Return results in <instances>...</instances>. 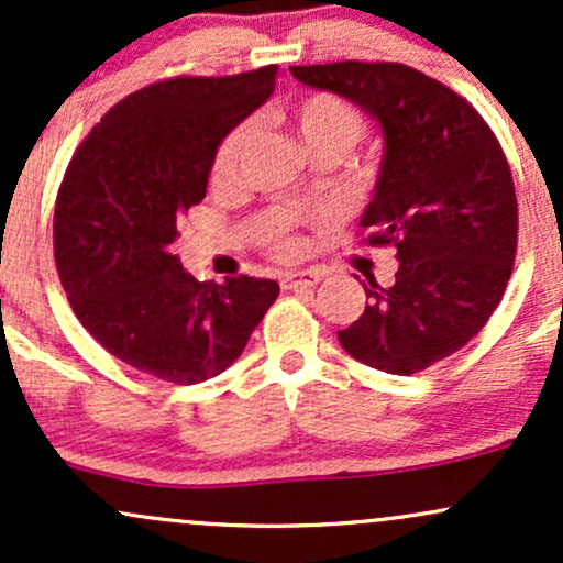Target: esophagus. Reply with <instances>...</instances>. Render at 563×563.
Segmentation results:
<instances>
[{"instance_id":"34e87169","label":"esophagus","mask_w":563,"mask_h":563,"mask_svg":"<svg viewBox=\"0 0 563 563\" xmlns=\"http://www.w3.org/2000/svg\"><path fill=\"white\" fill-rule=\"evenodd\" d=\"M322 269H301V273H286L280 277V286L286 290L296 288H314L322 280Z\"/></svg>"}]
</instances>
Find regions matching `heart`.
<instances>
[{
  "label": "heart",
  "mask_w": 563,
  "mask_h": 563,
  "mask_svg": "<svg viewBox=\"0 0 563 563\" xmlns=\"http://www.w3.org/2000/svg\"><path fill=\"white\" fill-rule=\"evenodd\" d=\"M288 121L294 126L296 137L307 147V153L325 151V147H335V151L346 153L360 140V134H363V119H360V113L349 102L341 100V97L325 92L309 95L301 102H296L290 108ZM249 140L251 124H241L224 137L214 161V174L219 179H230L235 174L245 147H249ZM275 249L288 256L299 249V243L286 230H280L275 235Z\"/></svg>",
  "instance_id": "b5f03b06"
}]
</instances>
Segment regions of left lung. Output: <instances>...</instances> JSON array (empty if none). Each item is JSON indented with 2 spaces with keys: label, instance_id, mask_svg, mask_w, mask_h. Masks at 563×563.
I'll return each instance as SVG.
<instances>
[{
  "label": "left lung",
  "instance_id": "obj_1",
  "mask_svg": "<svg viewBox=\"0 0 563 563\" xmlns=\"http://www.w3.org/2000/svg\"><path fill=\"white\" fill-rule=\"evenodd\" d=\"M294 79L376 119L384 158L360 219L373 245H397V280L371 277L341 346L410 376L466 346L495 312L516 256V192L493 129L471 102L402 63L294 66Z\"/></svg>",
  "mask_w": 563,
  "mask_h": 563
}]
</instances>
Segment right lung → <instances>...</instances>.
Masks as SVG:
<instances>
[{"instance_id": "1", "label": "right lung", "mask_w": 563, "mask_h": 563, "mask_svg": "<svg viewBox=\"0 0 563 563\" xmlns=\"http://www.w3.org/2000/svg\"><path fill=\"white\" fill-rule=\"evenodd\" d=\"M275 79L277 66H264L151 84L115 102L70 158L55 206L57 275L92 339L147 376H219L280 294L249 275L198 283L172 249L222 140Z\"/></svg>"}]
</instances>
